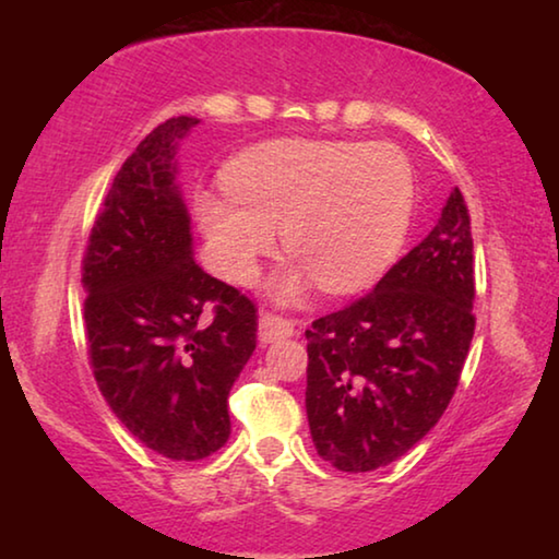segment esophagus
<instances>
[{"label":"esophagus","mask_w":559,"mask_h":559,"mask_svg":"<svg viewBox=\"0 0 559 559\" xmlns=\"http://www.w3.org/2000/svg\"><path fill=\"white\" fill-rule=\"evenodd\" d=\"M293 333H296V323H293V320L273 316V313H261V318H259V340L263 345L276 343V340H283V337H290Z\"/></svg>","instance_id":"obj_1"}]
</instances>
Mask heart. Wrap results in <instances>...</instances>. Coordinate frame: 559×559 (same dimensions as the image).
Returning <instances> with one entry per match:
<instances>
[{"label": "heart", "mask_w": 559, "mask_h": 559, "mask_svg": "<svg viewBox=\"0 0 559 559\" xmlns=\"http://www.w3.org/2000/svg\"><path fill=\"white\" fill-rule=\"evenodd\" d=\"M222 185L226 194L194 197L216 266L249 286L283 231L300 261L273 283L283 302L302 300L316 281L328 293L372 286L400 257L416 197L404 150L359 140H271L234 157Z\"/></svg>", "instance_id": "b5f03b06"}]
</instances>
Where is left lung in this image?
<instances>
[{
    "mask_svg": "<svg viewBox=\"0 0 559 559\" xmlns=\"http://www.w3.org/2000/svg\"><path fill=\"white\" fill-rule=\"evenodd\" d=\"M473 298L471 216L456 187L427 239L372 293L306 330V412L320 456L365 473L427 437L459 386Z\"/></svg>",
    "mask_w": 559,
    "mask_h": 559,
    "instance_id": "1",
    "label": "left lung"
}]
</instances>
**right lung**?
Wrapping results in <instances>:
<instances>
[{
	"instance_id": "1",
	"label": "right lung",
	"mask_w": 559,
	"mask_h": 559,
	"mask_svg": "<svg viewBox=\"0 0 559 559\" xmlns=\"http://www.w3.org/2000/svg\"><path fill=\"white\" fill-rule=\"evenodd\" d=\"M179 116L135 147L103 202L83 257L93 374L132 437L173 461H200L231 433L226 400L257 349V306L194 261L177 185ZM206 307L210 324L201 323Z\"/></svg>"
}]
</instances>
